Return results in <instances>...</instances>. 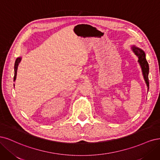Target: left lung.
I'll use <instances>...</instances> for the list:
<instances>
[{"mask_svg":"<svg viewBox=\"0 0 160 160\" xmlns=\"http://www.w3.org/2000/svg\"><path fill=\"white\" fill-rule=\"evenodd\" d=\"M132 50L133 51V52H134L136 54V55L138 57V62L142 67L143 78H144V80H145L146 83L147 84L148 89H149V78H148L149 65H148V62L146 59L145 52H144L142 50L138 48L137 47H135L134 46H132Z\"/></svg>","mask_w":160,"mask_h":160,"instance_id":"obj_1","label":"left lung"}]
</instances>
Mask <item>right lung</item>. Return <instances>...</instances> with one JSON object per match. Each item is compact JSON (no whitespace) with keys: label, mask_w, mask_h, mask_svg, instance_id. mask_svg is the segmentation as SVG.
Returning a JSON list of instances; mask_svg holds the SVG:
<instances>
[{"label":"right lung","mask_w":160,"mask_h":160,"mask_svg":"<svg viewBox=\"0 0 160 160\" xmlns=\"http://www.w3.org/2000/svg\"><path fill=\"white\" fill-rule=\"evenodd\" d=\"M21 60V58H18L16 61H15V64H14V81H15L16 80V77H17V68H18V64Z\"/></svg>","instance_id":"right-lung-1"}]
</instances>
